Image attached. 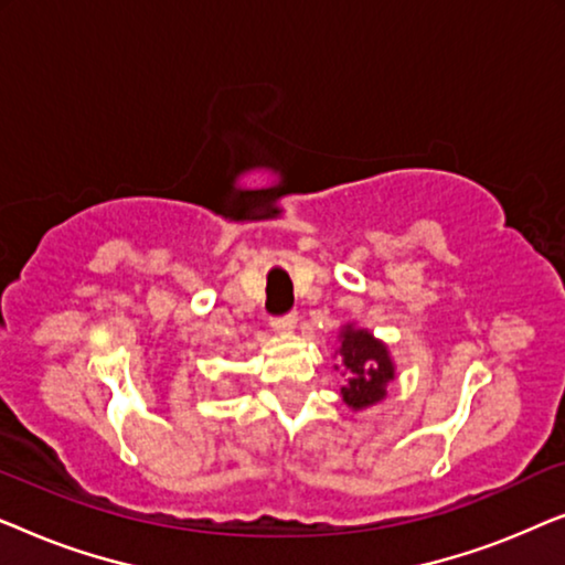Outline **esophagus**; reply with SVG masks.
I'll return each mask as SVG.
<instances>
[{
	"label": "esophagus",
	"mask_w": 565,
	"mask_h": 565,
	"mask_svg": "<svg viewBox=\"0 0 565 565\" xmlns=\"http://www.w3.org/2000/svg\"><path fill=\"white\" fill-rule=\"evenodd\" d=\"M273 329L277 334H290V331L296 329V313L282 316V319H273Z\"/></svg>",
	"instance_id": "obj_1"
}]
</instances>
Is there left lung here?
Returning a JSON list of instances; mask_svg holds the SVG:
<instances>
[{
    "label": "left lung",
    "mask_w": 565,
    "mask_h": 565,
    "mask_svg": "<svg viewBox=\"0 0 565 565\" xmlns=\"http://www.w3.org/2000/svg\"><path fill=\"white\" fill-rule=\"evenodd\" d=\"M339 347L334 358L347 375L342 385V401L352 412H365V408L381 404L388 396V383L396 381V362L391 358L388 344L377 339L373 331L358 323H342L339 327Z\"/></svg>",
    "instance_id": "8db88e82"
}]
</instances>
